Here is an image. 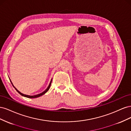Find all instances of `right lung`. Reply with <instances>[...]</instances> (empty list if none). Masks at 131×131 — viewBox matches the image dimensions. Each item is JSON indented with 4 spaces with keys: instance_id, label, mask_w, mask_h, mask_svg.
<instances>
[{
    "instance_id": "add662e5",
    "label": "right lung",
    "mask_w": 131,
    "mask_h": 131,
    "mask_svg": "<svg viewBox=\"0 0 131 131\" xmlns=\"http://www.w3.org/2000/svg\"><path fill=\"white\" fill-rule=\"evenodd\" d=\"M52 79H51V81H50V84H49V85L48 86V87H47V88L43 91V92H42V93H39V94H36V95H34V96H29V95H27V94H23V93H22L21 92H19V91L15 88V87L14 86V85H13V82H11V81L10 80V82H11V84H12V85H13V86H14V88L16 89V90L17 92L20 94L21 96H23V97H27V98H37V97H40V96H42L43 94H44L45 93H46L47 91H49V90L50 89V86H51V82H52Z\"/></svg>"
}]
</instances>
